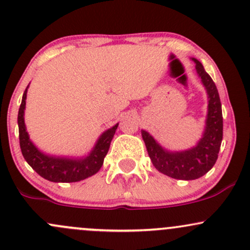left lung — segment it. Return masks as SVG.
Returning <instances> with one entry per match:
<instances>
[{"label": "left lung", "instance_id": "8db88e82", "mask_svg": "<svg viewBox=\"0 0 250 250\" xmlns=\"http://www.w3.org/2000/svg\"><path fill=\"white\" fill-rule=\"evenodd\" d=\"M208 96V111L202 138L193 147L183 150H169L163 147L146 130H141L148 155L153 166L163 174L180 180H194L207 174L218 158L223 138V117L218 90L203 67L202 62L191 58Z\"/></svg>", "mask_w": 250, "mask_h": 250}]
</instances>
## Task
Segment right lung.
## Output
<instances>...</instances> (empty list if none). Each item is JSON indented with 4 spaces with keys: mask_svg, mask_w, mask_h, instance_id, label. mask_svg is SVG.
<instances>
[{
    "mask_svg": "<svg viewBox=\"0 0 250 250\" xmlns=\"http://www.w3.org/2000/svg\"><path fill=\"white\" fill-rule=\"evenodd\" d=\"M28 86L24 90L18 115L19 139L21 152L28 165L45 179L53 183H76L97 173L103 165L104 158L110 147L111 140L119 123L104 130L87 154L82 156L54 155L42 152L29 138L24 123V109Z\"/></svg>",
    "mask_w": 250,
    "mask_h": 250,
    "instance_id": "add662e5",
    "label": "right lung"
}]
</instances>
